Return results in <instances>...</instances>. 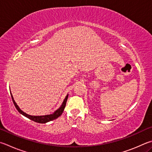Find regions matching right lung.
<instances>
[{
	"mask_svg": "<svg viewBox=\"0 0 152 152\" xmlns=\"http://www.w3.org/2000/svg\"><path fill=\"white\" fill-rule=\"evenodd\" d=\"M10 95H11V97H12V102H13L14 104H15L16 108L17 109L18 111L20 112L21 114H23V115H24V116H26V118H29L30 120L34 121V122L40 123V124H45L46 122H50V121H52V120L56 119V118L60 116V115H61L63 113V112H64V107L66 106V102H67L68 97V94H67V96H66L64 102H63L62 104L61 105V106H60L57 110H56V111H55L53 114H50V115H30L26 114V113L24 112L23 111H22V110L20 109V107L18 106V105L16 104V103L15 102V100H14L13 96L12 95V93H10Z\"/></svg>",
	"mask_w": 152,
	"mask_h": 152,
	"instance_id": "1",
	"label": "right lung"
}]
</instances>
